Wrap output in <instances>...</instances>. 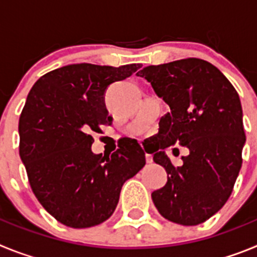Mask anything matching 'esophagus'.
Instances as JSON below:
<instances>
[{"label": "esophagus", "instance_id": "obj_1", "mask_svg": "<svg viewBox=\"0 0 257 257\" xmlns=\"http://www.w3.org/2000/svg\"><path fill=\"white\" fill-rule=\"evenodd\" d=\"M145 161H147V163H152L153 162V157L151 154H145Z\"/></svg>", "mask_w": 257, "mask_h": 257}]
</instances>
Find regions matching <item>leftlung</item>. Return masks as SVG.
Instances as JSON below:
<instances>
[{
    "instance_id": "obj_1",
    "label": "left lung",
    "mask_w": 257,
    "mask_h": 257,
    "mask_svg": "<svg viewBox=\"0 0 257 257\" xmlns=\"http://www.w3.org/2000/svg\"><path fill=\"white\" fill-rule=\"evenodd\" d=\"M136 74L170 106L153 152L154 162L167 172L165 187L152 193L154 206L170 221L198 225L225 205L239 174L246 143L239 96L228 78L202 59L149 65ZM176 142L190 149L179 168L164 152Z\"/></svg>"
}]
</instances>
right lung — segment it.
I'll list each match as a JSON object with an SVG mask.
<instances>
[{
	"label": "right lung",
	"instance_id": "1",
	"mask_svg": "<svg viewBox=\"0 0 257 257\" xmlns=\"http://www.w3.org/2000/svg\"><path fill=\"white\" fill-rule=\"evenodd\" d=\"M139 64H70L41 77L19 118V154L35 196L45 210L70 228L105 221L117 207L124 181L145 166L135 139L110 156L94 154L91 133L112 123L104 95Z\"/></svg>",
	"mask_w": 257,
	"mask_h": 257
}]
</instances>
